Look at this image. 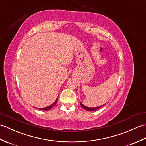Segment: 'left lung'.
I'll list each match as a JSON object with an SVG mask.
<instances>
[{"label": "left lung", "mask_w": 146, "mask_h": 146, "mask_svg": "<svg viewBox=\"0 0 146 146\" xmlns=\"http://www.w3.org/2000/svg\"><path fill=\"white\" fill-rule=\"evenodd\" d=\"M80 105H81V106H82L83 108H84V109H85V110L89 111H94V110H97V109H98V108H100V107H102V106H104V105H100V106L97 107H86V106H85V105H83L81 102H80Z\"/></svg>", "instance_id": "left-lung-1"}]
</instances>
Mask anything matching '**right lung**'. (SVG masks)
Here are the masks:
<instances>
[{
	"label": "right lung",
	"mask_w": 146,
	"mask_h": 146,
	"mask_svg": "<svg viewBox=\"0 0 146 146\" xmlns=\"http://www.w3.org/2000/svg\"><path fill=\"white\" fill-rule=\"evenodd\" d=\"M58 98H56V100H55V102H54L53 104H52L51 105H49V106H48V107H44V108H38V109H39V110H50L51 108L53 107L54 106V105H56V104L57 103Z\"/></svg>",
	"instance_id": "obj_1"
}]
</instances>
